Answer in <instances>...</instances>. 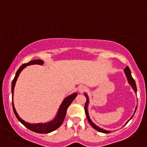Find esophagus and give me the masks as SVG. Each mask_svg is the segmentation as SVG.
Instances as JSON below:
<instances>
[{
	"label": "esophagus",
	"mask_w": 147,
	"mask_h": 147,
	"mask_svg": "<svg viewBox=\"0 0 147 147\" xmlns=\"http://www.w3.org/2000/svg\"><path fill=\"white\" fill-rule=\"evenodd\" d=\"M87 88L84 85H80L79 87H78V91H79L80 92H84L87 91Z\"/></svg>",
	"instance_id": "obj_1"
}]
</instances>
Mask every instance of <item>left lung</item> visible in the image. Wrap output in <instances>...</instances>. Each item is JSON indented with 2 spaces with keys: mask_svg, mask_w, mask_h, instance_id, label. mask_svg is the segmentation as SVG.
Listing matches in <instances>:
<instances>
[{
  "mask_svg": "<svg viewBox=\"0 0 147 147\" xmlns=\"http://www.w3.org/2000/svg\"><path fill=\"white\" fill-rule=\"evenodd\" d=\"M124 74H125L126 78H127V81H128L129 84L130 85H131V87H132L133 90H134V91L135 92V93H137V85H136L135 81H134V80L133 79L132 76H131V70H130V69H129V67H126L124 68ZM84 96H85V97H86V98H87V101H86V102H85V105H84V110H85L86 116H87V119H88V121H89V123H90V125H91L92 127H93V128L95 129L96 130H97V131H100V132L105 133V134H109V133H110V131H107V130L103 129L100 128V127H97V126L96 125V124H94V122H92V120L90 119V116H89L88 110H87V107H88L89 102H90V101H89V97H88V95H87V93H84ZM137 107H136L135 111H134V113H135L136 110H137ZM134 115H133L132 116H131V117L130 118V119H129L128 121H127V122L126 123V124H127V123H128V121H129V120L131 119V118L133 117V116H134Z\"/></svg>",
  "mask_w": 147,
  "mask_h": 147,
  "instance_id": "1",
  "label": "left lung"
}]
</instances>
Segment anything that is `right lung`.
Instances as JSON below:
<instances>
[{"mask_svg": "<svg viewBox=\"0 0 147 147\" xmlns=\"http://www.w3.org/2000/svg\"><path fill=\"white\" fill-rule=\"evenodd\" d=\"M44 63V61H42V60H32V61H30L29 63H26V64L22 65V66L20 67L18 69L17 72L16 73V76H15L14 79H13V82H12V87H11V92H12V105H13V112H14L15 115L17 117V119H18L19 121L22 123L23 125L26 127H27L28 129H29L31 131H34V132L39 133V134H47V133H50L51 131H55V129H57L58 127H60L61 126V124H63V121L65 117V115L67 113V109L68 107L70 105V104L72 103L74 99L77 97L78 95V93L74 92L73 94H70V95L67 96V97H65L63 100V102L60 105V107H59L58 111H57V114H56V116L55 117V118L53 119L50 120V121H47L45 123H36V124H31V123L26 122V121H24L23 119H22L21 118L19 117L18 114L17 113L16 110V108L14 107V104H13V92H14V88L15 85H16V81H17L19 75L21 72V71L23 70L24 68H26L27 66L31 65H42Z\"/></svg>", "mask_w": 147, "mask_h": 147, "instance_id": "obj_1", "label": "right lung"}]
</instances>
